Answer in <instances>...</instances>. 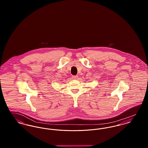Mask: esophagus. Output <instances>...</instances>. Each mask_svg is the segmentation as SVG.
<instances>
[{"label": "esophagus", "instance_id": "34e87169", "mask_svg": "<svg viewBox=\"0 0 148 148\" xmlns=\"http://www.w3.org/2000/svg\"><path fill=\"white\" fill-rule=\"evenodd\" d=\"M77 77H78L77 75H73V76H72L73 79H77Z\"/></svg>", "mask_w": 148, "mask_h": 148}]
</instances>
